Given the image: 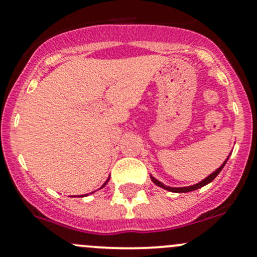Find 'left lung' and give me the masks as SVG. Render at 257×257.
<instances>
[{
	"label": "left lung",
	"instance_id": "8db88e82",
	"mask_svg": "<svg viewBox=\"0 0 257 257\" xmlns=\"http://www.w3.org/2000/svg\"><path fill=\"white\" fill-rule=\"evenodd\" d=\"M229 157H230V155H229ZM229 157H227L226 159H225V162L222 163V164L220 165V167L217 168V169L215 170V172H212L211 174L208 175V177H206L205 179H203V180H201V181H199V183L194 184V185H190V186H181V188H173V186H168V185H165V184H163L162 181H159V180H158V179H155L152 174H150V179H152V181L155 184V185L160 186V188L165 189V190H168V191H173V193H189V191H193V190H196V189H200V188H203V186L208 185L209 183H211V181L214 180V179L216 178L217 175H219V173L221 172L222 168L225 167V164H226V162H227V159H229Z\"/></svg>",
	"mask_w": 257,
	"mask_h": 257
}]
</instances>
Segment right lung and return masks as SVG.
Wrapping results in <instances>:
<instances>
[{
    "label": "right lung",
    "instance_id": "obj_1",
    "mask_svg": "<svg viewBox=\"0 0 257 257\" xmlns=\"http://www.w3.org/2000/svg\"><path fill=\"white\" fill-rule=\"evenodd\" d=\"M109 179H110V177H108V179H107V180H105V181H104V184H103V185H102V186H100V188H99V189H103V188H104V186H105V185H107V184H108V181H109ZM93 193H94V191H92V193H90V194H93ZM87 195H89V194H84V195H79V196H80V198H84V196H87Z\"/></svg>",
    "mask_w": 257,
    "mask_h": 257
}]
</instances>
